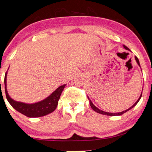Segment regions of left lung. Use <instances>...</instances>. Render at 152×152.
<instances>
[{"mask_svg":"<svg viewBox=\"0 0 152 152\" xmlns=\"http://www.w3.org/2000/svg\"><path fill=\"white\" fill-rule=\"evenodd\" d=\"M123 46H124V48H125V49L126 50H130V49H129V48H128V47H126V46L125 45H123ZM135 60H136V62H137V64H138V65L140 66V62H139V60H138V58H137L136 56H135ZM142 89H143V88H142ZM142 92H141V94H140V97H139V99H138L137 100V102L135 103L131 107H130V108H129V109H127V110H124V111H122V112H120V113H108V112H105V111H103V110H100V109H99L98 108H97V107H96L94 106V104H92V102H91V100L90 99V98H89V96H88V99H89V101H90V106H91V108H92V109H93V110H94L95 112H96V113H100V114H102V115H108V116H117V115H122V114H124V113H125L126 112H127V111L128 110H131V108H133V107H134L135 105H136L137 103H138V102L140 101V98H141V96H142Z\"/></svg>","mask_w":152,"mask_h":152,"instance_id":"obj_1","label":"left lung"}]
</instances>
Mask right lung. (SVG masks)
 Instances as JSON below:
<instances>
[{"label":"right lung","instance_id":"add662e5","mask_svg":"<svg viewBox=\"0 0 152 152\" xmlns=\"http://www.w3.org/2000/svg\"><path fill=\"white\" fill-rule=\"evenodd\" d=\"M7 72H6L5 79H4L6 98L10 105L16 110L28 117H39L45 116L56 110L58 104L60 95L66 84L60 86L50 96L41 102L35 103V104H26V103L17 102L9 96L7 90Z\"/></svg>","mask_w":152,"mask_h":152}]
</instances>
